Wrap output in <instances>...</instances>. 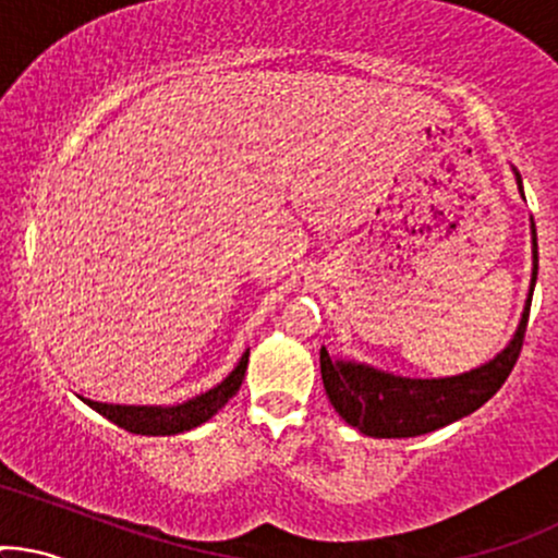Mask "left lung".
<instances>
[{
  "label": "left lung",
  "mask_w": 558,
  "mask_h": 558,
  "mask_svg": "<svg viewBox=\"0 0 558 558\" xmlns=\"http://www.w3.org/2000/svg\"><path fill=\"white\" fill-rule=\"evenodd\" d=\"M513 169V167H511ZM517 187L524 198L522 174L513 169ZM537 280V235L532 222V280L527 302H524L522 320L517 333L493 360L480 368H471L458 376L445 378H410L395 376L389 371H378L373 365L354 363V360L330 357L326 347L320 349L323 387L330 405L365 437L402 439L428 434L442 428L463 415L474 413L495 395L511 373L522 349L524 330H527L532 291Z\"/></svg>",
  "instance_id": "1"
}]
</instances>
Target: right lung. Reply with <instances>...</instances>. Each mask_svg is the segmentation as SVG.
<instances>
[{"label": "right lung", "instance_id": "1", "mask_svg": "<svg viewBox=\"0 0 558 558\" xmlns=\"http://www.w3.org/2000/svg\"><path fill=\"white\" fill-rule=\"evenodd\" d=\"M248 349L241 354L238 365L225 381L217 387L193 397V400L180 402V405H110V402H95L82 397L92 410L106 415L110 424L126 428L132 434H145V437H167V434H182L190 428L206 424L211 415L228 405V400L241 389L243 376H246Z\"/></svg>", "mask_w": 558, "mask_h": 558}]
</instances>
